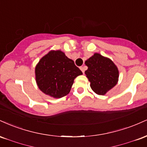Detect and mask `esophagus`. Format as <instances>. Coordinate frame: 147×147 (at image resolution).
Masks as SVG:
<instances>
[{
    "label": "esophagus",
    "instance_id": "esophagus-1",
    "mask_svg": "<svg viewBox=\"0 0 147 147\" xmlns=\"http://www.w3.org/2000/svg\"><path fill=\"white\" fill-rule=\"evenodd\" d=\"M80 69H81V70H82V72H83V73L84 74V72H85V70H86L85 66H82V67H80Z\"/></svg>",
    "mask_w": 147,
    "mask_h": 147
}]
</instances>
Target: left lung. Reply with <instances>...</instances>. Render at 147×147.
I'll return each mask as SVG.
<instances>
[{"label":"left lung","instance_id":"8db88e82","mask_svg":"<svg viewBox=\"0 0 147 147\" xmlns=\"http://www.w3.org/2000/svg\"><path fill=\"white\" fill-rule=\"evenodd\" d=\"M88 70L85 74L90 82V87L98 95H104L118 82L119 71L109 59L95 53L85 62Z\"/></svg>","mask_w":147,"mask_h":147}]
</instances>
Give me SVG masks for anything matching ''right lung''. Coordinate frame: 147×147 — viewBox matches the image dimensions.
<instances>
[{
    "label": "right lung",
    "instance_id": "add662e5",
    "mask_svg": "<svg viewBox=\"0 0 147 147\" xmlns=\"http://www.w3.org/2000/svg\"><path fill=\"white\" fill-rule=\"evenodd\" d=\"M37 85L42 92L55 98H61L70 92L74 79L82 75L72 59L60 50L50 51L35 68Z\"/></svg>",
    "mask_w": 147,
    "mask_h": 147
}]
</instances>
